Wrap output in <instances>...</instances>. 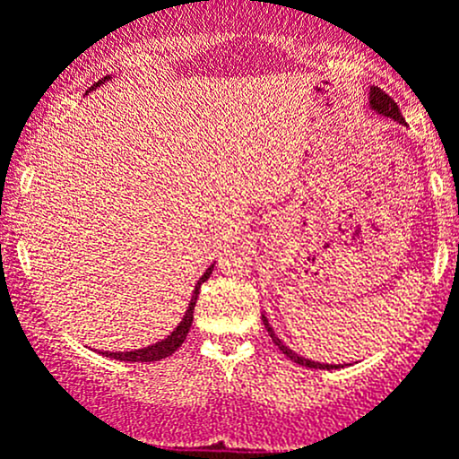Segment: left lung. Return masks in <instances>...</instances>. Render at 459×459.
<instances>
[{
	"label": "left lung",
	"mask_w": 459,
	"mask_h": 459,
	"mask_svg": "<svg viewBox=\"0 0 459 459\" xmlns=\"http://www.w3.org/2000/svg\"><path fill=\"white\" fill-rule=\"evenodd\" d=\"M368 107H370L372 110H375L377 115H384V117H390V119H394V122L405 124V119H403L401 110H399V107H396L394 100H392L387 93H384V91H381L379 87H370ZM261 318H264V325H265V329H268L272 342H274V344L279 346V351L283 352L285 357H290V359L296 361V364H299V366H305V368H316V370H333V368H342V366H335V364H320V361L307 359V357L299 355V352L291 351L290 346H287L285 342L281 340V337L274 333V329H272V325L268 322V316L261 314ZM344 366H346V364H344Z\"/></svg>",
	"instance_id": "left-lung-1"
}]
</instances>
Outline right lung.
Returning a JSON list of instances; mask_svg holds the SVG:
<instances>
[{
  "label": "right lung",
  "mask_w": 459,
  "mask_h": 459,
  "mask_svg": "<svg viewBox=\"0 0 459 459\" xmlns=\"http://www.w3.org/2000/svg\"><path fill=\"white\" fill-rule=\"evenodd\" d=\"M108 80H110V75H107V78H102V80H98V82H95L93 87L87 91V93H91V91H93V89H98L100 84L108 82ZM211 270H213V265H209V268L204 270V274L198 279V283H195L194 291H191V300H189L187 311H185L183 320L178 322V326H176V329L168 337H163V340L156 342V344L143 346V349L124 351V352H119V351H115V352L104 351L102 355H107V357H110V359H117V361H159V359H165V357L172 355L174 351H178L180 344H183V342L187 340V333H189V329H191V322H194V307H195V300H198L200 285H203L204 281L209 279Z\"/></svg>",
  "instance_id": "1"
}]
</instances>
